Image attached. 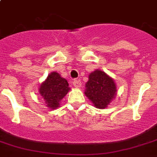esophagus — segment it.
Listing matches in <instances>:
<instances>
[{
    "label": "esophagus",
    "instance_id": "1",
    "mask_svg": "<svg viewBox=\"0 0 157 157\" xmlns=\"http://www.w3.org/2000/svg\"><path fill=\"white\" fill-rule=\"evenodd\" d=\"M73 86L76 87V88H80V87L81 86V81H80V80H77V79L74 80V81H73Z\"/></svg>",
    "mask_w": 157,
    "mask_h": 157
}]
</instances>
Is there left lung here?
Wrapping results in <instances>:
<instances>
[{
    "label": "left lung",
    "instance_id": "1",
    "mask_svg": "<svg viewBox=\"0 0 157 157\" xmlns=\"http://www.w3.org/2000/svg\"><path fill=\"white\" fill-rule=\"evenodd\" d=\"M85 94L97 109H105L117 94V86L112 77L97 69L90 72L86 83Z\"/></svg>",
    "mask_w": 157,
    "mask_h": 157
}]
</instances>
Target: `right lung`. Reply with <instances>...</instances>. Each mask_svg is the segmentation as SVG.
I'll return each instance as SVG.
<instances>
[{"label": "right lung", "instance_id": "right-lung-1", "mask_svg": "<svg viewBox=\"0 0 157 157\" xmlns=\"http://www.w3.org/2000/svg\"><path fill=\"white\" fill-rule=\"evenodd\" d=\"M70 90L67 81L62 77L59 73L52 71L48 74L46 80L42 82L39 92L46 103L47 107L55 109L59 107L61 100Z\"/></svg>", "mask_w": 157, "mask_h": 157}]
</instances>
